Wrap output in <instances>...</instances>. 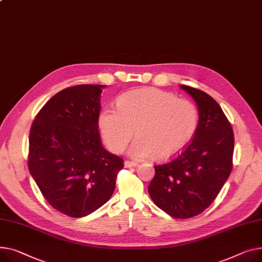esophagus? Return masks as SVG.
I'll use <instances>...</instances> for the list:
<instances>
[{"label":"esophagus","instance_id":"obj_1","mask_svg":"<svg viewBox=\"0 0 262 262\" xmlns=\"http://www.w3.org/2000/svg\"><path fill=\"white\" fill-rule=\"evenodd\" d=\"M137 165H138V163L135 162V161L126 160V161L124 162V166H125V167H134V166H137Z\"/></svg>","mask_w":262,"mask_h":262}]
</instances>
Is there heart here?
<instances>
[{
  "mask_svg": "<svg viewBox=\"0 0 262 262\" xmlns=\"http://www.w3.org/2000/svg\"><path fill=\"white\" fill-rule=\"evenodd\" d=\"M117 110L104 107L98 124L104 142L122 152L135 135L129 154L135 158L157 155L165 159L177 154L193 139L199 123L195 104L158 89L132 91L117 100Z\"/></svg>",
  "mask_w": 262,
  "mask_h": 262,
  "instance_id": "b5f03b06",
  "label": "heart"
}]
</instances>
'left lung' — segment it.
<instances>
[{
	"label": "left lung",
	"mask_w": 262,
	"mask_h": 262,
	"mask_svg": "<svg viewBox=\"0 0 262 262\" xmlns=\"http://www.w3.org/2000/svg\"><path fill=\"white\" fill-rule=\"evenodd\" d=\"M198 106L193 140L169 161L155 165L148 186L154 203L169 216L201 214L216 199L233 168L234 133L219 104L206 93L181 85Z\"/></svg>",
	"instance_id": "8db88e82"
}]
</instances>
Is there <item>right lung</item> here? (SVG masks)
<instances>
[{
    "instance_id": "obj_1",
    "label": "right lung",
    "mask_w": 262,
    "mask_h": 262,
    "mask_svg": "<svg viewBox=\"0 0 262 262\" xmlns=\"http://www.w3.org/2000/svg\"><path fill=\"white\" fill-rule=\"evenodd\" d=\"M104 85L71 86L52 97L33 120L28 168L46 201L81 218L112 197L123 159L101 142L98 118Z\"/></svg>"
}]
</instances>
